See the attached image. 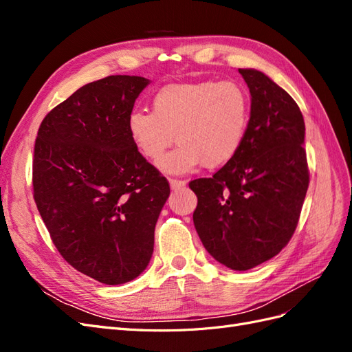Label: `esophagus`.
Segmentation results:
<instances>
[{
  "label": "esophagus",
  "instance_id": "esophagus-1",
  "mask_svg": "<svg viewBox=\"0 0 352 352\" xmlns=\"http://www.w3.org/2000/svg\"><path fill=\"white\" fill-rule=\"evenodd\" d=\"M170 186H172V189H179V188H184L186 185V180H182V179H170Z\"/></svg>",
  "mask_w": 352,
  "mask_h": 352
}]
</instances>
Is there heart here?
I'll return each mask as SVG.
<instances>
[{"label":"heart","instance_id":"1","mask_svg":"<svg viewBox=\"0 0 352 352\" xmlns=\"http://www.w3.org/2000/svg\"><path fill=\"white\" fill-rule=\"evenodd\" d=\"M151 109L127 117L133 146L144 158L157 162L175 135L177 146L158 166L167 173H186L201 163L207 168L225 166L238 154L251 105L247 89L226 79L167 85L154 94Z\"/></svg>","mask_w":352,"mask_h":352}]
</instances>
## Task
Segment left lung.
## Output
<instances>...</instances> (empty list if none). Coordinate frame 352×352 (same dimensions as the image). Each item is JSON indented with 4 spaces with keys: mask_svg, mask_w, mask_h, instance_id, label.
Returning a JSON list of instances; mask_svg holds the SVG:
<instances>
[{
    "mask_svg": "<svg viewBox=\"0 0 352 352\" xmlns=\"http://www.w3.org/2000/svg\"><path fill=\"white\" fill-rule=\"evenodd\" d=\"M251 114L238 154L212 177L189 182L194 225L206 250L232 270H248L291 241L310 182L305 124L294 98L269 76L239 69Z\"/></svg>",
    "mask_w": 352,
    "mask_h": 352,
    "instance_id": "obj_1",
    "label": "left lung"
}]
</instances>
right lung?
Returning <instances> with one entry per match:
<instances>
[{
	"mask_svg": "<svg viewBox=\"0 0 352 352\" xmlns=\"http://www.w3.org/2000/svg\"><path fill=\"white\" fill-rule=\"evenodd\" d=\"M148 83L116 74L85 85L44 117L35 141L34 198L50 236L72 267L105 285L146 269L170 194L126 127Z\"/></svg>",
	"mask_w": 352,
	"mask_h": 352,
	"instance_id": "right-lung-1",
	"label": "right lung"
}]
</instances>
